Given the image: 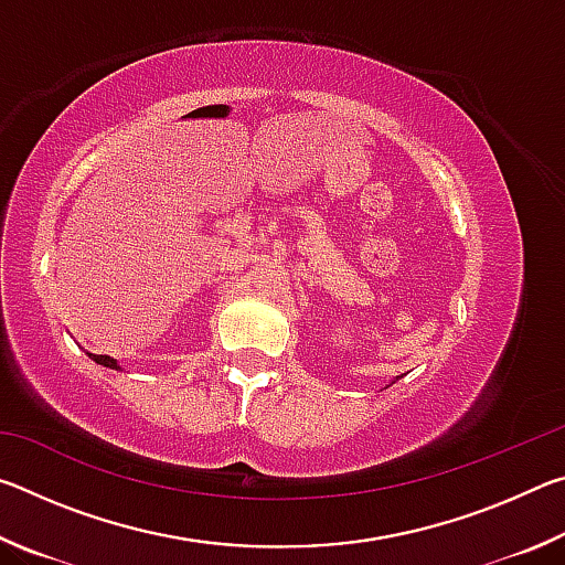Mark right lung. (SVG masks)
I'll return each mask as SVG.
<instances>
[{
  "instance_id": "1",
  "label": "right lung",
  "mask_w": 565,
  "mask_h": 565,
  "mask_svg": "<svg viewBox=\"0 0 565 565\" xmlns=\"http://www.w3.org/2000/svg\"><path fill=\"white\" fill-rule=\"evenodd\" d=\"M89 353V351H87ZM89 359L92 361H97L99 366H107V369H117L119 371V363H117V359H111V356H102V353H89Z\"/></svg>"
}]
</instances>
